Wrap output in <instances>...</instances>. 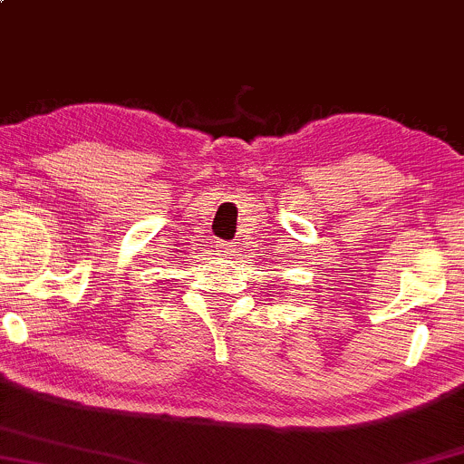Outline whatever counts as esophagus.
<instances>
[{"label":"esophagus","mask_w":464,"mask_h":464,"mask_svg":"<svg viewBox=\"0 0 464 464\" xmlns=\"http://www.w3.org/2000/svg\"><path fill=\"white\" fill-rule=\"evenodd\" d=\"M234 250H237V247H234V243H230V241H217V252L218 254H227V256H230Z\"/></svg>","instance_id":"34e87169"}]
</instances>
